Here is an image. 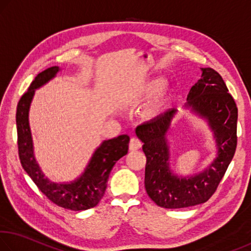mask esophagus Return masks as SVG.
I'll return each mask as SVG.
<instances>
[{"instance_id": "34e87169", "label": "esophagus", "mask_w": 251, "mask_h": 251, "mask_svg": "<svg viewBox=\"0 0 251 251\" xmlns=\"http://www.w3.org/2000/svg\"><path fill=\"white\" fill-rule=\"evenodd\" d=\"M141 147H142V142L139 141L138 138H136V137L130 138V142H129V151H138Z\"/></svg>"}]
</instances>
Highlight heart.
Here are the masks:
<instances>
[{"mask_svg": "<svg viewBox=\"0 0 251 251\" xmlns=\"http://www.w3.org/2000/svg\"><path fill=\"white\" fill-rule=\"evenodd\" d=\"M164 80L160 78H155L148 82L144 88L142 90L141 93V97L143 99H146V97L151 96L154 94L155 92H157L159 88L163 86ZM169 101V93L166 90L160 91L158 94L155 96V99L152 100L150 106L146 108L145 115L147 117H155L157 115H159L160 113H163V110L167 107Z\"/></svg>", "mask_w": 251, "mask_h": 251, "instance_id": "b5f03b06", "label": "heart"}]
</instances>
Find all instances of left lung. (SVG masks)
Returning a JSON list of instances; mask_svg holds the SVG:
<instances>
[{"mask_svg":"<svg viewBox=\"0 0 251 251\" xmlns=\"http://www.w3.org/2000/svg\"><path fill=\"white\" fill-rule=\"evenodd\" d=\"M201 77L190 88L186 107L208 122L217 144V157L205 171L190 177L174 175L169 168L167 131L177 109L139 125L136 135L146 156L145 188L152 201L177 209L206 202L219 185L237 147L238 108L218 72L201 69Z\"/></svg>","mask_w":251,"mask_h":251,"instance_id":"1","label":"left lung"}]
</instances>
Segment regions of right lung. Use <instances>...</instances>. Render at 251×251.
I'll return each mask as SVG.
<instances>
[{
  "instance_id": "add662e5",
  "label": "right lung",
  "mask_w": 251,
  "mask_h": 251,
  "mask_svg": "<svg viewBox=\"0 0 251 251\" xmlns=\"http://www.w3.org/2000/svg\"><path fill=\"white\" fill-rule=\"evenodd\" d=\"M58 66H52L36 76L19 100L16 108L18 146L21 164L42 193L55 205L70 210H86L95 207L103 198L109 173L116 161L128 151V135L104 141L95 151L83 175L71 182L50 181L42 173L33 152V142L28 124V110L36 88L52 79Z\"/></svg>"
}]
</instances>
